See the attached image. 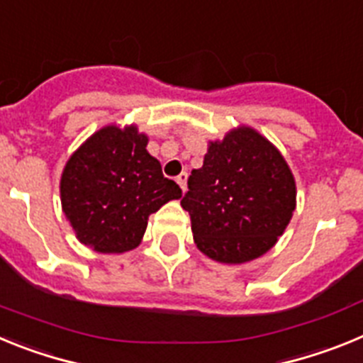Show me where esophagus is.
Returning <instances> with one entry per match:
<instances>
[{
  "mask_svg": "<svg viewBox=\"0 0 363 363\" xmlns=\"http://www.w3.org/2000/svg\"><path fill=\"white\" fill-rule=\"evenodd\" d=\"M187 178H189L187 172H179V174L176 176V182H178V185L182 187V191H185V189H187Z\"/></svg>",
  "mask_w": 363,
  "mask_h": 363,
  "instance_id": "esophagus-1",
  "label": "esophagus"
}]
</instances>
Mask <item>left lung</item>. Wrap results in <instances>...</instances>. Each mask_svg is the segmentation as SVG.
<instances>
[{"label":"left lung","mask_w":363,"mask_h":363,"mask_svg":"<svg viewBox=\"0 0 363 363\" xmlns=\"http://www.w3.org/2000/svg\"><path fill=\"white\" fill-rule=\"evenodd\" d=\"M182 207L194 243L214 262L238 265L272 249L296 209V182L280 150L240 125L209 142L189 176Z\"/></svg>","instance_id":"1"}]
</instances>
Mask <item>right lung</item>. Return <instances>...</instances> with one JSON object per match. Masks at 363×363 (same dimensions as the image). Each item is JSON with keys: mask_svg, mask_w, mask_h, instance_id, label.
Segmentation results:
<instances>
[{"mask_svg": "<svg viewBox=\"0 0 363 363\" xmlns=\"http://www.w3.org/2000/svg\"><path fill=\"white\" fill-rule=\"evenodd\" d=\"M136 125H105L74 150L60 179L62 209L92 251L121 255L143 240L147 221L182 189L165 178Z\"/></svg>", "mask_w": 363, "mask_h": 363, "instance_id": "add662e5", "label": "right lung"}]
</instances>
